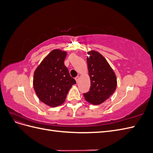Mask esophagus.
I'll return each instance as SVG.
<instances>
[{
    "mask_svg": "<svg viewBox=\"0 0 153 153\" xmlns=\"http://www.w3.org/2000/svg\"><path fill=\"white\" fill-rule=\"evenodd\" d=\"M75 80H76V82H78V80H79V76H77L76 77H75Z\"/></svg>",
    "mask_w": 153,
    "mask_h": 153,
    "instance_id": "obj_1",
    "label": "esophagus"
}]
</instances>
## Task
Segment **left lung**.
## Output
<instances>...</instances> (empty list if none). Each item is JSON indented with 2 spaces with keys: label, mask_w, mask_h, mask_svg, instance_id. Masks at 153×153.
<instances>
[{
  "label": "left lung",
  "mask_w": 153,
  "mask_h": 153,
  "mask_svg": "<svg viewBox=\"0 0 153 153\" xmlns=\"http://www.w3.org/2000/svg\"><path fill=\"white\" fill-rule=\"evenodd\" d=\"M87 53L91 87L84 96L91 104L100 105L108 100L116 89V76L102 55L93 50Z\"/></svg>",
  "instance_id": "obj_1"
}]
</instances>
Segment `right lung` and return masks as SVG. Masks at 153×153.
<instances>
[{
  "mask_svg": "<svg viewBox=\"0 0 153 153\" xmlns=\"http://www.w3.org/2000/svg\"><path fill=\"white\" fill-rule=\"evenodd\" d=\"M66 52L53 50L36 68L33 85L39 99L48 106L55 107L62 104L69 90L76 81L64 65Z\"/></svg>",
  "mask_w": 153,
  "mask_h": 153,
  "instance_id": "add662e5",
  "label": "right lung"
}]
</instances>
